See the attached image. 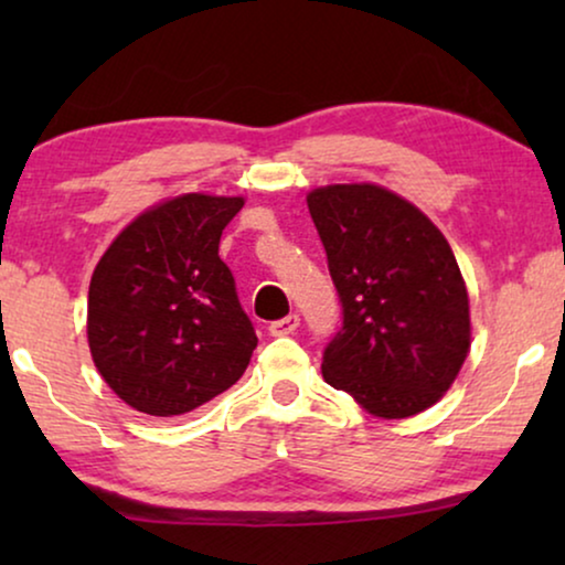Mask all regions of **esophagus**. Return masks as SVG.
Returning a JSON list of instances; mask_svg holds the SVG:
<instances>
[{
  "label": "esophagus",
  "mask_w": 565,
  "mask_h": 565,
  "mask_svg": "<svg viewBox=\"0 0 565 565\" xmlns=\"http://www.w3.org/2000/svg\"><path fill=\"white\" fill-rule=\"evenodd\" d=\"M298 327H300V316L298 313H290V316H285V319H280V321L269 323V334H273V337H288V334H296Z\"/></svg>",
  "instance_id": "esophagus-1"
}]
</instances>
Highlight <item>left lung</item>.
Instances as JSON below:
<instances>
[{"instance_id":"8db88e82","label":"left lung","mask_w":565,"mask_h":565,"mask_svg":"<svg viewBox=\"0 0 565 565\" xmlns=\"http://www.w3.org/2000/svg\"><path fill=\"white\" fill-rule=\"evenodd\" d=\"M306 200L344 319L323 381L383 419L437 404L470 350L468 290L443 231L377 184H329Z\"/></svg>"}]
</instances>
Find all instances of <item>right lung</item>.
Instances as JSON below:
<instances>
[{
	"label": "right lung",
	"instance_id": "add662e5",
	"mask_svg": "<svg viewBox=\"0 0 565 565\" xmlns=\"http://www.w3.org/2000/svg\"><path fill=\"white\" fill-rule=\"evenodd\" d=\"M244 198L164 200L120 231L89 282L87 339L105 383L151 416H177L228 391L257 334L218 257Z\"/></svg>",
	"mask_w": 565,
	"mask_h": 565
}]
</instances>
